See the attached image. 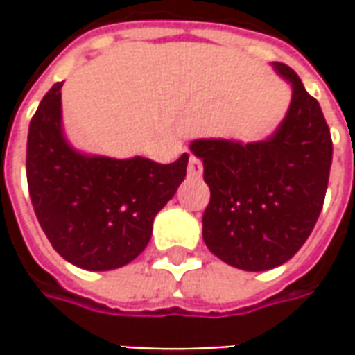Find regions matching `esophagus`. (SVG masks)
I'll list each match as a JSON object with an SVG mask.
<instances>
[{"label":"esophagus","mask_w":355,"mask_h":355,"mask_svg":"<svg viewBox=\"0 0 355 355\" xmlns=\"http://www.w3.org/2000/svg\"><path fill=\"white\" fill-rule=\"evenodd\" d=\"M203 173V164H201V159L196 156L189 157V164H187V175L189 178H199Z\"/></svg>","instance_id":"esophagus-1"}]
</instances>
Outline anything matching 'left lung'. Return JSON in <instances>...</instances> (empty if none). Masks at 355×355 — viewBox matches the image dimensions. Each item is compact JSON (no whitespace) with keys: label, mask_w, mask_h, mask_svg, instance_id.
<instances>
[{"label":"left lung","mask_w":355,"mask_h":355,"mask_svg":"<svg viewBox=\"0 0 355 355\" xmlns=\"http://www.w3.org/2000/svg\"><path fill=\"white\" fill-rule=\"evenodd\" d=\"M272 69L293 85V101L270 138H203L189 146L211 191L203 241L223 263L251 272L280 266L306 243L332 166V138L318 101L291 67L272 62Z\"/></svg>","instance_id":"obj_1"}]
</instances>
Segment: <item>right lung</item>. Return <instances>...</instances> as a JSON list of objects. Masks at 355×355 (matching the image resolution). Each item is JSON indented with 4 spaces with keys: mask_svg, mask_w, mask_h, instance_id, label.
<instances>
[{
    "mask_svg": "<svg viewBox=\"0 0 355 355\" xmlns=\"http://www.w3.org/2000/svg\"><path fill=\"white\" fill-rule=\"evenodd\" d=\"M61 87L53 85L29 124L27 185L53 249L85 270L128 265L146 249L157 211L184 182L187 159L89 156L67 142Z\"/></svg>",
    "mask_w": 355,
    "mask_h": 355,
    "instance_id": "add662e5",
    "label": "right lung"
}]
</instances>
